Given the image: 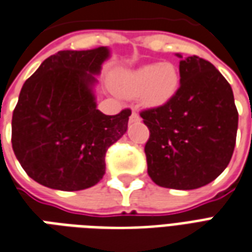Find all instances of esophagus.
Masks as SVG:
<instances>
[{
  "label": "esophagus",
  "instance_id": "1",
  "mask_svg": "<svg viewBox=\"0 0 252 252\" xmlns=\"http://www.w3.org/2000/svg\"><path fill=\"white\" fill-rule=\"evenodd\" d=\"M140 116H139V113H136V112H132L131 117H129V123H137V121H140Z\"/></svg>",
  "mask_w": 252,
  "mask_h": 252
}]
</instances>
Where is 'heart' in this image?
<instances>
[{
  "label": "heart",
  "instance_id": "b5f03b06",
  "mask_svg": "<svg viewBox=\"0 0 252 252\" xmlns=\"http://www.w3.org/2000/svg\"><path fill=\"white\" fill-rule=\"evenodd\" d=\"M180 87V72L172 63L148 64L133 70H120L113 88L121 96L139 97L145 108H161L172 101Z\"/></svg>",
  "mask_w": 252,
  "mask_h": 252
}]
</instances>
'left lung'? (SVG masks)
Instances as JSON below:
<instances>
[{
    "label": "left lung",
    "mask_w": 252,
    "mask_h": 252,
    "mask_svg": "<svg viewBox=\"0 0 252 252\" xmlns=\"http://www.w3.org/2000/svg\"><path fill=\"white\" fill-rule=\"evenodd\" d=\"M179 72L172 101L140 113L151 132L144 151L154 183L195 189L215 180L230 163L238 111L231 85L211 63L189 56L180 61Z\"/></svg>",
    "instance_id": "8db88e82"
}]
</instances>
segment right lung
<instances>
[{
  "instance_id": "add662e5",
  "label": "right lung",
  "mask_w": 252,
  "mask_h": 252,
  "mask_svg": "<svg viewBox=\"0 0 252 252\" xmlns=\"http://www.w3.org/2000/svg\"><path fill=\"white\" fill-rule=\"evenodd\" d=\"M111 49L61 50L22 85L12 119L13 151L28 176L60 191H80L105 173V154L128 129L129 109H97L96 76Z\"/></svg>"
}]
</instances>
